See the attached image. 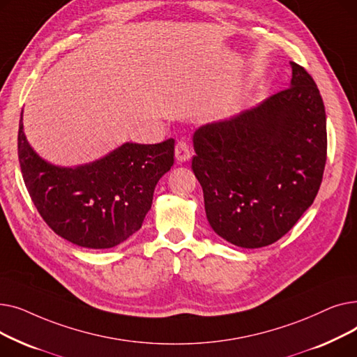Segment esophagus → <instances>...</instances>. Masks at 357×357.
Masks as SVG:
<instances>
[{
    "instance_id": "esophagus-1",
    "label": "esophagus",
    "mask_w": 357,
    "mask_h": 357,
    "mask_svg": "<svg viewBox=\"0 0 357 357\" xmlns=\"http://www.w3.org/2000/svg\"><path fill=\"white\" fill-rule=\"evenodd\" d=\"M175 158L178 162H186L191 158V147L190 144L181 140L175 146Z\"/></svg>"
}]
</instances>
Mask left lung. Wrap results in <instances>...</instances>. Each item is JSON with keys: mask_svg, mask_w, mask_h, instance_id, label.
I'll return each mask as SVG.
<instances>
[{"mask_svg": "<svg viewBox=\"0 0 357 357\" xmlns=\"http://www.w3.org/2000/svg\"><path fill=\"white\" fill-rule=\"evenodd\" d=\"M291 86L194 133L192 171L213 230L245 249L285 236L320 190L326 109L311 75L291 62Z\"/></svg>", "mask_w": 357, "mask_h": 357, "instance_id": "obj_1", "label": "left lung"}]
</instances>
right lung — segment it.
<instances>
[{
    "label": "right lung",
    "instance_id": "add662e5",
    "mask_svg": "<svg viewBox=\"0 0 357 357\" xmlns=\"http://www.w3.org/2000/svg\"><path fill=\"white\" fill-rule=\"evenodd\" d=\"M174 150V139L124 143L96 162L62 167L31 149L23 112L18 126V160L37 211L56 234L88 249L114 248L142 227Z\"/></svg>",
    "mask_w": 357,
    "mask_h": 357
}]
</instances>
